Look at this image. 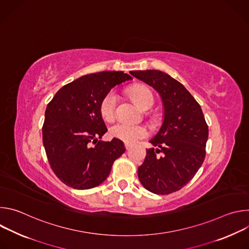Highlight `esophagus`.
I'll return each mask as SVG.
<instances>
[{"label":"esophagus","mask_w":249,"mask_h":249,"mask_svg":"<svg viewBox=\"0 0 249 249\" xmlns=\"http://www.w3.org/2000/svg\"><path fill=\"white\" fill-rule=\"evenodd\" d=\"M125 149H126L127 151H129V150L131 149V146H130L129 144H125Z\"/></svg>","instance_id":"obj_1"}]
</instances>
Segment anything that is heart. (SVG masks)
<instances>
[{"label": "heart", "mask_w": 249, "mask_h": 249, "mask_svg": "<svg viewBox=\"0 0 249 249\" xmlns=\"http://www.w3.org/2000/svg\"><path fill=\"white\" fill-rule=\"evenodd\" d=\"M127 92L130 98L142 109H147L149 106H152L154 102L151 90L143 85L133 86L127 90ZM116 104L117 95L114 91H109L102 98L99 105V111L101 117L105 121L109 122L115 118ZM109 134L112 138L118 139L126 144L133 145L139 140L146 138L148 136V130L145 126L142 125L117 123L109 129Z\"/></svg>", "instance_id": "heart-1"}]
</instances>
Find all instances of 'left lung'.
<instances>
[{
	"label": "left lung",
	"instance_id": "1",
	"mask_svg": "<svg viewBox=\"0 0 249 249\" xmlns=\"http://www.w3.org/2000/svg\"><path fill=\"white\" fill-rule=\"evenodd\" d=\"M130 74L156 89L163 101L164 120L138 168L141 183L149 191L165 195L180 190L201 167L209 130L200 104L182 84L158 70ZM162 153L160 156L156 154Z\"/></svg>",
	"mask_w": 249,
	"mask_h": 249
}]
</instances>
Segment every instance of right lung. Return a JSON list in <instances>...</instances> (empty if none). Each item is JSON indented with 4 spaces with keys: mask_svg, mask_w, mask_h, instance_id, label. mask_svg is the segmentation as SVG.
Segmentation results:
<instances>
[{
    "mask_svg": "<svg viewBox=\"0 0 249 249\" xmlns=\"http://www.w3.org/2000/svg\"><path fill=\"white\" fill-rule=\"evenodd\" d=\"M130 80L120 71L86 75L61 88L48 103L43 145L50 167L67 186L89 189L99 185L125 152L118 139L98 141L107 131L99 105L113 87Z\"/></svg>",
    "mask_w": 249,
    "mask_h": 249,
    "instance_id": "obj_1",
    "label": "right lung"
}]
</instances>
